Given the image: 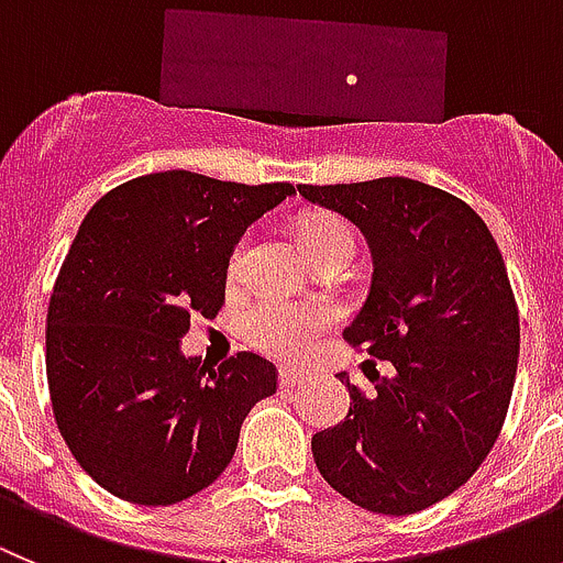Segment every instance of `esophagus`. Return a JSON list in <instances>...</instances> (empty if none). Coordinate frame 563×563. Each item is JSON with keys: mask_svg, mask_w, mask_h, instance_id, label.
<instances>
[{"mask_svg": "<svg viewBox=\"0 0 563 563\" xmlns=\"http://www.w3.org/2000/svg\"><path fill=\"white\" fill-rule=\"evenodd\" d=\"M277 378H280V387H297V384H302L306 373L294 367H280L277 369Z\"/></svg>", "mask_w": 563, "mask_h": 563, "instance_id": "1", "label": "esophagus"}]
</instances>
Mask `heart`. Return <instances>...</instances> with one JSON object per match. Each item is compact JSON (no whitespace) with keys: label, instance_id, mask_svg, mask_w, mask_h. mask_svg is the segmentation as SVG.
<instances>
[{"label":"heart","instance_id":"heart-1","mask_svg":"<svg viewBox=\"0 0 563 563\" xmlns=\"http://www.w3.org/2000/svg\"><path fill=\"white\" fill-rule=\"evenodd\" d=\"M302 238L311 252V257L333 250V246H353L351 230L339 219L331 216H311L302 221ZM246 244L232 252L230 277L244 272ZM336 322V311L322 302L306 300H286L275 294H263L246 311V336L257 351L269 356L283 358V362H300L317 347L322 333Z\"/></svg>","mask_w":563,"mask_h":563}]
</instances>
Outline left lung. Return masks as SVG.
Returning a JSON list of instances; mask_svg holds the SVG:
<instances>
[{"label": "left lung", "mask_w": 563, "mask_h": 563, "mask_svg": "<svg viewBox=\"0 0 563 563\" xmlns=\"http://www.w3.org/2000/svg\"><path fill=\"white\" fill-rule=\"evenodd\" d=\"M297 190L367 241L373 280L344 339L393 364L373 395L336 373L351 409L313 434V460L358 508L418 514L468 483L508 415L519 362L508 269L485 221L440 187L384 176Z\"/></svg>", "instance_id": "left-lung-1"}]
</instances>
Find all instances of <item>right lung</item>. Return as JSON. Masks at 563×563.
I'll use <instances>...</instances> for the list:
<instances>
[{
  "mask_svg": "<svg viewBox=\"0 0 563 563\" xmlns=\"http://www.w3.org/2000/svg\"><path fill=\"white\" fill-rule=\"evenodd\" d=\"M294 196L162 170L114 187L75 235L47 311L55 423L80 468L134 505H174L219 479L241 423L275 395V364L219 367L181 353L190 317L212 319L244 232Z\"/></svg>",
  "mask_w": 563,
  "mask_h": 563,
  "instance_id": "1",
  "label": "right lung"
}]
</instances>
